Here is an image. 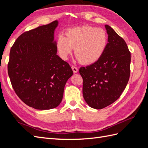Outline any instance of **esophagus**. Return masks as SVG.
Masks as SVG:
<instances>
[{
	"label": "esophagus",
	"instance_id": "1",
	"mask_svg": "<svg viewBox=\"0 0 148 148\" xmlns=\"http://www.w3.org/2000/svg\"><path fill=\"white\" fill-rule=\"evenodd\" d=\"M71 69H72V70H73L74 73H77V71H78V69L77 68V66H74V65L71 66Z\"/></svg>",
	"mask_w": 148,
	"mask_h": 148
}]
</instances>
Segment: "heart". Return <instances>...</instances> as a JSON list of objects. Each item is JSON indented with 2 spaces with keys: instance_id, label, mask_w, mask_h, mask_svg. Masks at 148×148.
Segmentation results:
<instances>
[{
  "instance_id": "heart-1",
  "label": "heart",
  "mask_w": 148,
  "mask_h": 148,
  "mask_svg": "<svg viewBox=\"0 0 148 148\" xmlns=\"http://www.w3.org/2000/svg\"><path fill=\"white\" fill-rule=\"evenodd\" d=\"M108 44L104 29L90 25L69 28L65 36L60 34L56 47L60 56L66 59L75 48V56L80 63L90 65L97 62L104 55Z\"/></svg>"
}]
</instances>
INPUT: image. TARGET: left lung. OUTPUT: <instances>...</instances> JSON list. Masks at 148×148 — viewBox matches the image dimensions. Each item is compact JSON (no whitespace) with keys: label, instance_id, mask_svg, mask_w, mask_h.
Returning <instances> with one entry per match:
<instances>
[{"label":"left lung","instance_id":"8db88e82","mask_svg":"<svg viewBox=\"0 0 148 148\" xmlns=\"http://www.w3.org/2000/svg\"><path fill=\"white\" fill-rule=\"evenodd\" d=\"M108 44L97 62L79 72L83 78V95L92 108L101 109L117 101L128 82L131 53L124 39L109 25H105Z\"/></svg>","mask_w":148,"mask_h":148}]
</instances>
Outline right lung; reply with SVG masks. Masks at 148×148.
I'll return each instance as SVG.
<instances>
[{"label":"right lung","mask_w":148,"mask_h":148,"mask_svg":"<svg viewBox=\"0 0 148 148\" xmlns=\"http://www.w3.org/2000/svg\"><path fill=\"white\" fill-rule=\"evenodd\" d=\"M56 20L21 34L11 47L8 74L16 95L38 110L51 109L62 100L64 87L73 75L57 55L53 41Z\"/></svg>","instance_id":"1"}]
</instances>
